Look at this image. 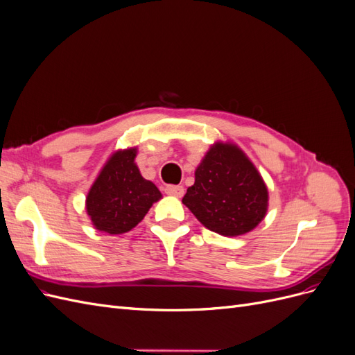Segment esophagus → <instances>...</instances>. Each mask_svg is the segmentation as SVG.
Masks as SVG:
<instances>
[{
    "label": "esophagus",
    "mask_w": 355,
    "mask_h": 355,
    "mask_svg": "<svg viewBox=\"0 0 355 355\" xmlns=\"http://www.w3.org/2000/svg\"><path fill=\"white\" fill-rule=\"evenodd\" d=\"M166 194H168L171 197L180 198L182 196L185 194V189L182 185H168V187H166Z\"/></svg>",
    "instance_id": "34e87169"
}]
</instances>
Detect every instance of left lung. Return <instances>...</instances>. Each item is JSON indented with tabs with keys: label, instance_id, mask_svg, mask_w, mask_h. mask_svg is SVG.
I'll list each match as a JSON object with an SVG mask.
<instances>
[{
	"label": "left lung",
	"instance_id": "obj_1",
	"mask_svg": "<svg viewBox=\"0 0 355 355\" xmlns=\"http://www.w3.org/2000/svg\"><path fill=\"white\" fill-rule=\"evenodd\" d=\"M182 202L207 230L237 237L259 225L268 210V189L241 149L216 142L196 170Z\"/></svg>",
	"mask_w": 355,
	"mask_h": 355
}]
</instances>
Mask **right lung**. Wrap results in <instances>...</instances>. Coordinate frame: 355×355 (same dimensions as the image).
<instances>
[{"label":"right lung","mask_w":355,"mask_h":355,"mask_svg":"<svg viewBox=\"0 0 355 355\" xmlns=\"http://www.w3.org/2000/svg\"><path fill=\"white\" fill-rule=\"evenodd\" d=\"M136 154V148L114 153L92 185L85 209L96 230L111 235L128 232L161 198L153 182L142 178Z\"/></svg>","instance_id":"1"}]
</instances>
